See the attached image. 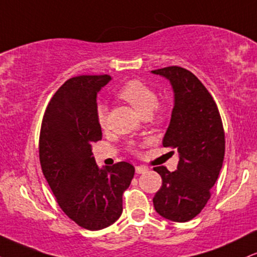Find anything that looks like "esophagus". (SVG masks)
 <instances>
[{
	"instance_id": "1",
	"label": "esophagus",
	"mask_w": 257,
	"mask_h": 257,
	"mask_svg": "<svg viewBox=\"0 0 257 257\" xmlns=\"http://www.w3.org/2000/svg\"><path fill=\"white\" fill-rule=\"evenodd\" d=\"M147 167H145V166H138V167H135V173L137 174H144V173H146L147 172Z\"/></svg>"
}]
</instances>
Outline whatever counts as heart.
Masks as SVG:
<instances>
[{
	"instance_id": "obj_1",
	"label": "heart",
	"mask_w": 257,
	"mask_h": 257,
	"mask_svg": "<svg viewBox=\"0 0 257 257\" xmlns=\"http://www.w3.org/2000/svg\"><path fill=\"white\" fill-rule=\"evenodd\" d=\"M118 95L120 99L125 100L128 104H131L144 117L151 116L152 112L158 106L159 99L157 93L150 85L139 81V79H132V81L126 82L120 88ZM159 114H163L162 111H159ZM96 118H98L99 125L105 129L107 125V110L104 105H99L96 108ZM135 149L137 147L134 144H132L131 150L134 151Z\"/></svg>"
}]
</instances>
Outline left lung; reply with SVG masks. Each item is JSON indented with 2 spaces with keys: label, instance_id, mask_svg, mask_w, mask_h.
Listing matches in <instances>:
<instances>
[{
  "label": "left lung",
  "instance_id": "obj_1",
  "mask_svg": "<svg viewBox=\"0 0 257 257\" xmlns=\"http://www.w3.org/2000/svg\"><path fill=\"white\" fill-rule=\"evenodd\" d=\"M151 72L166 77L173 87L174 108L163 146L179 153L175 172L153 168L162 178L153 206L168 220L186 222L202 211L219 178L225 156L222 120L211 94L192 72L180 66Z\"/></svg>",
  "mask_w": 257,
  "mask_h": 257
}]
</instances>
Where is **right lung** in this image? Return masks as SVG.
Wrapping results in <instances>:
<instances>
[{
  "instance_id": "right-lung-1",
  "label": "right lung",
  "mask_w": 257,
  "mask_h": 257,
  "mask_svg": "<svg viewBox=\"0 0 257 257\" xmlns=\"http://www.w3.org/2000/svg\"><path fill=\"white\" fill-rule=\"evenodd\" d=\"M110 81L108 75L67 79L47 106L40 133L41 168L59 206L90 231L119 219L123 192L135 173L126 162L100 169L91 153L102 138L96 95Z\"/></svg>"
}]
</instances>
